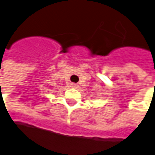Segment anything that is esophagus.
<instances>
[{
	"label": "esophagus",
	"instance_id": "esophagus-1",
	"mask_svg": "<svg viewBox=\"0 0 155 155\" xmlns=\"http://www.w3.org/2000/svg\"><path fill=\"white\" fill-rule=\"evenodd\" d=\"M71 87L72 88H78L79 85H78L77 83H71Z\"/></svg>",
	"mask_w": 155,
	"mask_h": 155
}]
</instances>
